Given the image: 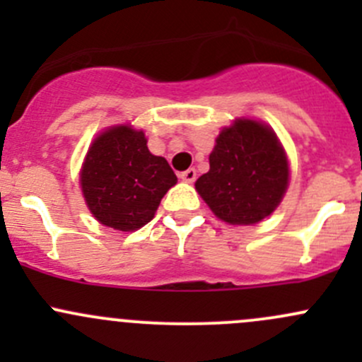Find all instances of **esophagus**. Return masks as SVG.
<instances>
[{
	"mask_svg": "<svg viewBox=\"0 0 362 362\" xmlns=\"http://www.w3.org/2000/svg\"><path fill=\"white\" fill-rule=\"evenodd\" d=\"M196 177H198V173H196L194 168H189V170L182 171V173H180V178L184 182H187V184H192V182L196 180Z\"/></svg>",
	"mask_w": 362,
	"mask_h": 362,
	"instance_id": "1",
	"label": "esophagus"
}]
</instances>
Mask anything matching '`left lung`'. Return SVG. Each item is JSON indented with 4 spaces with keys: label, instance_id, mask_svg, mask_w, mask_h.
Wrapping results in <instances>:
<instances>
[{
    "label": "left lung",
    "instance_id": "obj_1",
    "mask_svg": "<svg viewBox=\"0 0 362 362\" xmlns=\"http://www.w3.org/2000/svg\"><path fill=\"white\" fill-rule=\"evenodd\" d=\"M289 185V163L275 131L252 119L224 127L210 154V170L196 191L221 221L250 226L275 211Z\"/></svg>",
    "mask_w": 362,
    "mask_h": 362
}]
</instances>
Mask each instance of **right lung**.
Returning <instances> with one entry per match:
<instances>
[{
    "label": "right lung",
    "instance_id": "1",
    "mask_svg": "<svg viewBox=\"0 0 362 362\" xmlns=\"http://www.w3.org/2000/svg\"><path fill=\"white\" fill-rule=\"evenodd\" d=\"M177 184L168 160L151 154L144 131L113 126L87 151L80 185L90 214L117 231H136L154 218L163 196Z\"/></svg>",
    "mask_w": 362,
    "mask_h": 362
}]
</instances>
